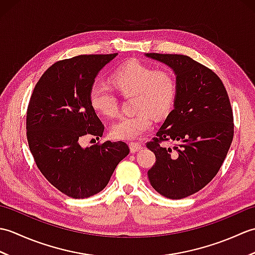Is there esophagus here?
Wrapping results in <instances>:
<instances>
[{"label":"esophagus","instance_id":"obj_1","mask_svg":"<svg viewBox=\"0 0 255 255\" xmlns=\"http://www.w3.org/2000/svg\"><path fill=\"white\" fill-rule=\"evenodd\" d=\"M129 148H130V151L133 152H138V151L143 149V145L139 142H129Z\"/></svg>","mask_w":255,"mask_h":255}]
</instances>
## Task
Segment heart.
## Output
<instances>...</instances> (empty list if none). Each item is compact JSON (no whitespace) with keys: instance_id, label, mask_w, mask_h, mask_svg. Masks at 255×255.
<instances>
[{"instance_id":"obj_1","label":"heart","mask_w":255,"mask_h":255,"mask_svg":"<svg viewBox=\"0 0 255 255\" xmlns=\"http://www.w3.org/2000/svg\"><path fill=\"white\" fill-rule=\"evenodd\" d=\"M111 83L119 94L132 95L130 116H124L113 124L111 134L115 139H138L153 126V115L164 117L172 110L176 96V79L167 69L131 60L122 64L112 74ZM90 105L103 117L111 118L117 113V100L111 91L94 86L90 92Z\"/></svg>"}]
</instances>
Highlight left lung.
Instances as JSON below:
<instances>
[{"label":"left lung","mask_w":255,"mask_h":255,"mask_svg":"<svg viewBox=\"0 0 255 255\" xmlns=\"http://www.w3.org/2000/svg\"><path fill=\"white\" fill-rule=\"evenodd\" d=\"M170 67L176 79L173 110L147 143L155 154L150 184L162 196L181 199L205 187L217 174L234 138V116L221 80L183 55L144 53ZM171 139V148L160 144Z\"/></svg>","instance_id":"left-lung-1"}]
</instances>
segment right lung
<instances>
[{
    "instance_id": "obj_1",
    "label": "right lung",
    "mask_w": 255,
    "mask_h": 255,
    "mask_svg": "<svg viewBox=\"0 0 255 255\" xmlns=\"http://www.w3.org/2000/svg\"><path fill=\"white\" fill-rule=\"evenodd\" d=\"M117 53L83 55L56 62L41 75L27 110L30 152L48 181L72 198L100 193L129 153L123 141L83 148L85 134L100 139L104 132L90 105L95 78Z\"/></svg>"
}]
</instances>
